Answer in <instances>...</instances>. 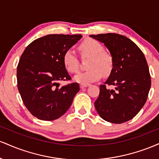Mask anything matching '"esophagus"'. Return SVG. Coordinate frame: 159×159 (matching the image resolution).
I'll return each instance as SVG.
<instances>
[{"instance_id": "34e87169", "label": "esophagus", "mask_w": 159, "mask_h": 159, "mask_svg": "<svg viewBox=\"0 0 159 159\" xmlns=\"http://www.w3.org/2000/svg\"><path fill=\"white\" fill-rule=\"evenodd\" d=\"M89 86H90L89 84H80V87H81V89H83V88H85V87H89Z\"/></svg>"}]
</instances>
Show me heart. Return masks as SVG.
<instances>
[{
    "instance_id": "b5f03b06",
    "label": "heart",
    "mask_w": 159,
    "mask_h": 159,
    "mask_svg": "<svg viewBox=\"0 0 159 159\" xmlns=\"http://www.w3.org/2000/svg\"><path fill=\"white\" fill-rule=\"evenodd\" d=\"M81 56L89 57L87 69L75 76V81L81 84H89L98 81L102 75H107L114 67V59L110 53L104 51V46L93 39H87L78 46ZM63 63L69 73H75L79 69V61L75 51L67 49L63 56Z\"/></svg>"
}]
</instances>
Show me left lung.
<instances>
[{"mask_svg": "<svg viewBox=\"0 0 159 159\" xmlns=\"http://www.w3.org/2000/svg\"><path fill=\"white\" fill-rule=\"evenodd\" d=\"M110 51L114 67L94 105L98 114L112 123L132 120L147 102L151 87L148 64L142 51L131 39L117 34L90 35ZM107 85H114L110 90Z\"/></svg>", "mask_w": 159, "mask_h": 159, "instance_id": "left-lung-1", "label": "left lung"}]
</instances>
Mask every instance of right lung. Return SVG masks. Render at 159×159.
Instances as JSON below:
<instances>
[{
  "instance_id": "obj_1",
  "label": "right lung",
  "mask_w": 159,
  "mask_h": 159,
  "mask_svg": "<svg viewBox=\"0 0 159 159\" xmlns=\"http://www.w3.org/2000/svg\"><path fill=\"white\" fill-rule=\"evenodd\" d=\"M82 37L81 34H49L36 39L25 49L17 66V85L24 105L42 120L58 119L66 112L79 91L70 81L63 63V54Z\"/></svg>"
}]
</instances>
